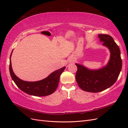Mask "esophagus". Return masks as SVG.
I'll return each instance as SVG.
<instances>
[{
  "mask_svg": "<svg viewBox=\"0 0 128 128\" xmlns=\"http://www.w3.org/2000/svg\"><path fill=\"white\" fill-rule=\"evenodd\" d=\"M69 61L70 62H73L74 61V59L73 58H69Z\"/></svg>",
  "mask_w": 128,
  "mask_h": 128,
  "instance_id": "esophagus-1",
  "label": "esophagus"
}]
</instances>
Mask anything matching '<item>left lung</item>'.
<instances>
[{
	"instance_id": "8db88e82",
	"label": "left lung",
	"mask_w": 128,
	"mask_h": 128,
	"mask_svg": "<svg viewBox=\"0 0 128 128\" xmlns=\"http://www.w3.org/2000/svg\"><path fill=\"white\" fill-rule=\"evenodd\" d=\"M102 45L108 48L110 58L107 64L97 69H91L76 63L77 70L76 80L82 90L89 92H99L110 88L118 80L122 69L121 52L113 38L108 34H98Z\"/></svg>"
}]
</instances>
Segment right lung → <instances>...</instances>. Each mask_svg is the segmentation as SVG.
I'll return each instance as SVG.
<instances>
[{"mask_svg": "<svg viewBox=\"0 0 128 128\" xmlns=\"http://www.w3.org/2000/svg\"><path fill=\"white\" fill-rule=\"evenodd\" d=\"M12 52L10 54V75L15 84L21 90L31 96H48L52 94L56 90L59 82L60 75L66 67L53 72L47 77L40 80L35 82L23 80L15 75L12 67L10 58Z\"/></svg>", "mask_w": 128, "mask_h": 128, "instance_id": "1", "label": "right lung"}]
</instances>
